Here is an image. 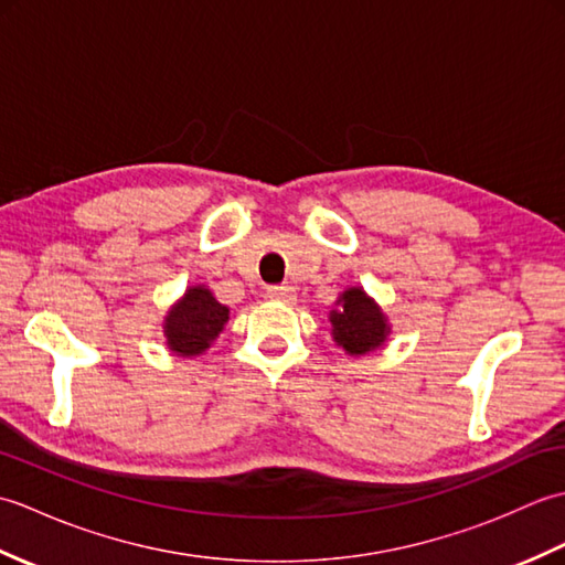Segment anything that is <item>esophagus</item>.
<instances>
[{
	"instance_id": "esophagus-1",
	"label": "esophagus",
	"mask_w": 565,
	"mask_h": 565,
	"mask_svg": "<svg viewBox=\"0 0 565 565\" xmlns=\"http://www.w3.org/2000/svg\"><path fill=\"white\" fill-rule=\"evenodd\" d=\"M267 296L271 301H279V303H294L296 301V291L291 286H269Z\"/></svg>"
}]
</instances>
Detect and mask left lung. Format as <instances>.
Wrapping results in <instances>:
<instances>
[{
    "label": "left lung",
    "instance_id": "8db88e82",
    "mask_svg": "<svg viewBox=\"0 0 565 565\" xmlns=\"http://www.w3.org/2000/svg\"><path fill=\"white\" fill-rule=\"evenodd\" d=\"M334 306L338 308L330 310L332 338L347 354L362 356L386 342L391 332L388 320L364 289H359V286L347 289Z\"/></svg>",
    "mask_w": 565,
    "mask_h": 565
}]
</instances>
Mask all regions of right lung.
Returning a JSON list of instances; mask_svg holds the SVG:
<instances>
[{"label": "right lung", "instance_id": "obj_1", "mask_svg": "<svg viewBox=\"0 0 565 565\" xmlns=\"http://www.w3.org/2000/svg\"><path fill=\"white\" fill-rule=\"evenodd\" d=\"M231 318L227 306L218 303L206 286H191L164 316L167 350L179 356L206 352Z\"/></svg>", "mask_w": 565, "mask_h": 565}]
</instances>
